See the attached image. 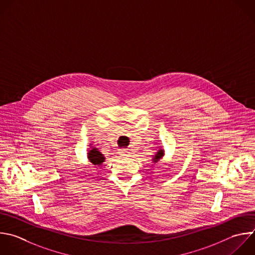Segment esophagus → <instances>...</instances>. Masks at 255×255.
<instances>
[{"label": "esophagus", "instance_id": "obj_1", "mask_svg": "<svg viewBox=\"0 0 255 255\" xmlns=\"http://www.w3.org/2000/svg\"><path fill=\"white\" fill-rule=\"evenodd\" d=\"M119 154H120V156H123V157H125V156H130V152H129L127 149H121V150H119Z\"/></svg>", "mask_w": 255, "mask_h": 255}]
</instances>
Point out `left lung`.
<instances>
[{"instance_id": "8db88e82", "label": "left lung", "mask_w": 255, "mask_h": 255, "mask_svg": "<svg viewBox=\"0 0 255 255\" xmlns=\"http://www.w3.org/2000/svg\"><path fill=\"white\" fill-rule=\"evenodd\" d=\"M164 155H165V152H164V149H159L157 152H156V154L153 156V158H152V162L155 164V163H158L163 157H164Z\"/></svg>"}]
</instances>
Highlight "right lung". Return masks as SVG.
<instances>
[{
  "label": "right lung",
  "instance_id": "right-lung-1",
  "mask_svg": "<svg viewBox=\"0 0 255 255\" xmlns=\"http://www.w3.org/2000/svg\"><path fill=\"white\" fill-rule=\"evenodd\" d=\"M87 158L95 166L102 165V163L105 161V156L96 147H92V146L88 150Z\"/></svg>",
  "mask_w": 255,
  "mask_h": 255
}]
</instances>
